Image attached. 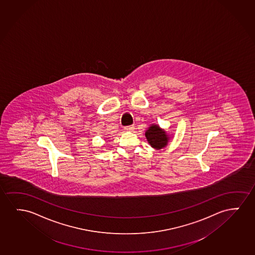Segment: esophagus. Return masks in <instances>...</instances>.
I'll return each mask as SVG.
<instances>
[{"mask_svg": "<svg viewBox=\"0 0 255 255\" xmlns=\"http://www.w3.org/2000/svg\"><path fill=\"white\" fill-rule=\"evenodd\" d=\"M133 129H134V127H133V126H128V127L124 128V130L128 131H128H133Z\"/></svg>", "mask_w": 255, "mask_h": 255, "instance_id": "34e87169", "label": "esophagus"}]
</instances>
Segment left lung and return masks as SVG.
<instances>
[{"label":"left lung","mask_w":255,"mask_h":255,"mask_svg":"<svg viewBox=\"0 0 255 255\" xmlns=\"http://www.w3.org/2000/svg\"><path fill=\"white\" fill-rule=\"evenodd\" d=\"M147 142L154 149H161L169 143L170 137L165 130L157 124H151L145 132Z\"/></svg>","instance_id":"left-lung-1"}]
</instances>
